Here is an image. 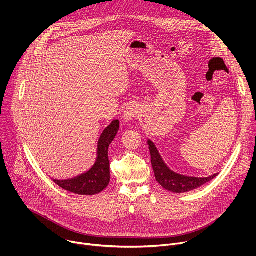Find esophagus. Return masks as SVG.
I'll list each match as a JSON object with an SVG mask.
<instances>
[{"mask_svg":"<svg viewBox=\"0 0 256 256\" xmlns=\"http://www.w3.org/2000/svg\"><path fill=\"white\" fill-rule=\"evenodd\" d=\"M138 112H140L138 107L136 105H134V104H130V106H128L126 108V110L124 112V122H132L138 116Z\"/></svg>","mask_w":256,"mask_h":256,"instance_id":"1","label":"esophagus"}]
</instances>
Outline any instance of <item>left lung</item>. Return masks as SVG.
<instances>
[{"label":"left lung","instance_id":"1","mask_svg":"<svg viewBox=\"0 0 256 256\" xmlns=\"http://www.w3.org/2000/svg\"><path fill=\"white\" fill-rule=\"evenodd\" d=\"M149 150L151 154V163L155 173V177L158 184L168 192L175 194L188 192L196 190L204 186L206 182L214 179L218 173L210 175L208 177H190L178 174L172 171L166 163L163 161L159 151L157 150L155 144L148 140Z\"/></svg>","mask_w":256,"mask_h":256}]
</instances>
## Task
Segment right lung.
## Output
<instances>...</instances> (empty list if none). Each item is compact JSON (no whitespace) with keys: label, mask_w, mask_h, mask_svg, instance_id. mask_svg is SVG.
Returning <instances> with one entry per match:
<instances>
[{"label":"right lung","mask_w":256,"mask_h":256,"mask_svg":"<svg viewBox=\"0 0 256 256\" xmlns=\"http://www.w3.org/2000/svg\"><path fill=\"white\" fill-rule=\"evenodd\" d=\"M120 130L118 120H112L101 134L97 144V157L94 165L85 173L68 179H52L64 190L81 196H94L101 192L110 181L108 148Z\"/></svg>","instance_id":"right-lung-1"}]
</instances>
